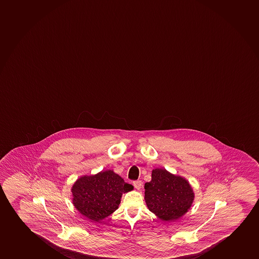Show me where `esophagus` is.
I'll use <instances>...</instances> for the list:
<instances>
[{
  "instance_id": "obj_1",
  "label": "esophagus",
  "mask_w": 259,
  "mask_h": 259,
  "mask_svg": "<svg viewBox=\"0 0 259 259\" xmlns=\"http://www.w3.org/2000/svg\"><path fill=\"white\" fill-rule=\"evenodd\" d=\"M133 185H134L135 188H137V190H139L143 187V182H141V181H135L133 182Z\"/></svg>"
}]
</instances>
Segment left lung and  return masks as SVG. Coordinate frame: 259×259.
<instances>
[{"instance_id": "1", "label": "left lung", "mask_w": 259, "mask_h": 259, "mask_svg": "<svg viewBox=\"0 0 259 259\" xmlns=\"http://www.w3.org/2000/svg\"><path fill=\"white\" fill-rule=\"evenodd\" d=\"M146 205L149 211L165 222L182 218L192 206L194 193L188 181L164 168L152 171L151 181L146 182Z\"/></svg>"}]
</instances>
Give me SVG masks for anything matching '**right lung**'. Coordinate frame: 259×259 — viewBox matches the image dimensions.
Here are the masks:
<instances>
[{
  "mask_svg": "<svg viewBox=\"0 0 259 259\" xmlns=\"http://www.w3.org/2000/svg\"><path fill=\"white\" fill-rule=\"evenodd\" d=\"M113 170H105L94 176H82L71 188L75 208L92 222L113 213L118 208L122 193L133 190Z\"/></svg>",
  "mask_w": 259,
  "mask_h": 259,
  "instance_id": "add662e5",
  "label": "right lung"
}]
</instances>
